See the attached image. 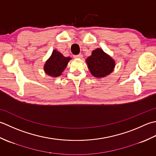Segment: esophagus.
Wrapping results in <instances>:
<instances>
[{"instance_id": "34e87169", "label": "esophagus", "mask_w": 156, "mask_h": 156, "mask_svg": "<svg viewBox=\"0 0 156 156\" xmlns=\"http://www.w3.org/2000/svg\"><path fill=\"white\" fill-rule=\"evenodd\" d=\"M74 58H83V55L82 54H79L77 55H75Z\"/></svg>"}]
</instances>
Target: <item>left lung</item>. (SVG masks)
Returning <instances> with one entry per match:
<instances>
[{"label":"left lung","instance_id":"8db88e82","mask_svg":"<svg viewBox=\"0 0 156 156\" xmlns=\"http://www.w3.org/2000/svg\"><path fill=\"white\" fill-rule=\"evenodd\" d=\"M91 74L98 79L104 78L114 71L115 60L102 49L97 48L85 60Z\"/></svg>","mask_w":156,"mask_h":156}]
</instances>
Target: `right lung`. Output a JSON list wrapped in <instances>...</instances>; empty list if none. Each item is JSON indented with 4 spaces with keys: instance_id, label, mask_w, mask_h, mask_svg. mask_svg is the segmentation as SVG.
Listing matches in <instances>:
<instances>
[{
    "instance_id": "right-lung-1",
    "label": "right lung",
    "mask_w": 156,
    "mask_h": 156,
    "mask_svg": "<svg viewBox=\"0 0 156 156\" xmlns=\"http://www.w3.org/2000/svg\"><path fill=\"white\" fill-rule=\"evenodd\" d=\"M71 58L65 57L56 50H54L51 56L44 65L45 73L52 77H57L61 75Z\"/></svg>"
}]
</instances>
